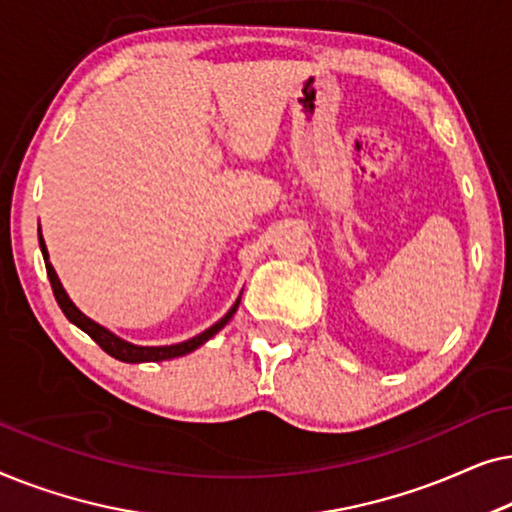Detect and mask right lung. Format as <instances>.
Segmentation results:
<instances>
[{
    "label": "right lung",
    "mask_w": 512,
    "mask_h": 512,
    "mask_svg": "<svg viewBox=\"0 0 512 512\" xmlns=\"http://www.w3.org/2000/svg\"><path fill=\"white\" fill-rule=\"evenodd\" d=\"M39 247H41V254H44V263H46V272H48V279H51V286H53V296L55 300H58L60 310L65 317L72 321L74 326H79L83 333H88L90 338H93L97 345H100L104 352H107L109 356H114V359L118 361H125V363H142V361H167V359H177V356H184L188 352H193V349H198L200 345H205V342L209 338H214L216 333L221 331L223 326L228 324L230 319H233V314L237 312V307H240V298L235 300V305L230 307V310L226 312V317H221L219 321H216L214 326H209L207 331H202L200 335H195V338L191 340H184L179 342V345H165V347H142V345H132V342L118 338L116 333H111L109 328H104L97 324V321L88 319L86 314H83L79 307H76L72 300H69V296L65 293V289H62L60 279L58 275H55L53 265L48 263V251H46V244L44 240H41V230H39Z\"/></svg>",
    "instance_id": "1"
}]
</instances>
